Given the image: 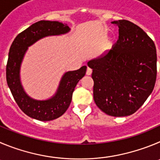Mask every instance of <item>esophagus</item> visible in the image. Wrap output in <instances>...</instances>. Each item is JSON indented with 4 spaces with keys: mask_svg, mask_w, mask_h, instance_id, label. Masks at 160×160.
<instances>
[{
    "mask_svg": "<svg viewBox=\"0 0 160 160\" xmlns=\"http://www.w3.org/2000/svg\"><path fill=\"white\" fill-rule=\"evenodd\" d=\"M92 68H89V67H88L87 71H86V74H87L88 76H90L91 74H92Z\"/></svg>",
    "mask_w": 160,
    "mask_h": 160,
    "instance_id": "obj_1",
    "label": "esophagus"
}]
</instances>
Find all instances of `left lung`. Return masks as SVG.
I'll use <instances>...</instances> for the list:
<instances>
[{"label":"left lung","mask_w":160,"mask_h":160,"mask_svg":"<svg viewBox=\"0 0 160 160\" xmlns=\"http://www.w3.org/2000/svg\"><path fill=\"white\" fill-rule=\"evenodd\" d=\"M112 23L119 28L117 42L88 65L92 68L97 107L108 115L125 117L135 113L153 91L156 49L152 38L132 22L121 19Z\"/></svg>","instance_id":"left-lung-1"}]
</instances>
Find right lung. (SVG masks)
Masks as SVG:
<instances>
[{
  "label": "right lung",
  "mask_w": 160,
  "mask_h": 160,
  "mask_svg": "<svg viewBox=\"0 0 160 160\" xmlns=\"http://www.w3.org/2000/svg\"><path fill=\"white\" fill-rule=\"evenodd\" d=\"M69 31V27L61 22L41 20L19 33L12 43L6 65L7 83L19 108L32 118L46 122L61 117L69 107L74 89L84 77L87 66L65 72L53 96L46 100H36L28 95L20 82L19 72L23 57L28 47L38 40L46 36L64 35Z\"/></svg>",
  "instance_id": "1"
}]
</instances>
